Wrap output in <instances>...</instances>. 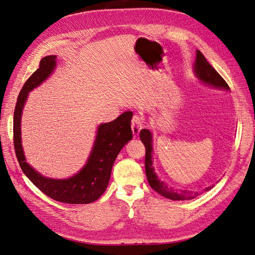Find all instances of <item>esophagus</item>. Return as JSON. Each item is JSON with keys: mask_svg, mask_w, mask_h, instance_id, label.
<instances>
[{"mask_svg": "<svg viewBox=\"0 0 255 255\" xmlns=\"http://www.w3.org/2000/svg\"><path fill=\"white\" fill-rule=\"evenodd\" d=\"M143 128V121L139 117V116H134L132 119V129H133V135L137 136L139 134L140 129Z\"/></svg>", "mask_w": 255, "mask_h": 255, "instance_id": "1", "label": "esophagus"}]
</instances>
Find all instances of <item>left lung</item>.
I'll return each mask as SVG.
<instances>
[{
    "label": "left lung",
    "mask_w": 255,
    "mask_h": 255,
    "mask_svg": "<svg viewBox=\"0 0 255 255\" xmlns=\"http://www.w3.org/2000/svg\"><path fill=\"white\" fill-rule=\"evenodd\" d=\"M195 72L197 74L198 78L201 80L203 83L211 85V86L217 87V88H222V89H230L229 85L227 82L221 78V75L215 70V69L210 65V63L205 59L203 56V54L197 51V58H196V63H195ZM140 139L142 143L144 144L145 148V158H144V167H145V174H146V179H148L149 185L151 186L152 189L155 190L157 194L160 196H163L167 199H171V200H190L194 199L198 196V194H192L190 191L184 190L182 192H177L174 191L172 188H168L166 186V184L163 181H159L157 179V176L154 172V168H153V161H152V135L150 133L149 129L142 128L139 133ZM214 187V185L212 186L205 188V190H210Z\"/></svg>",
    "instance_id": "left-lung-1"
}]
</instances>
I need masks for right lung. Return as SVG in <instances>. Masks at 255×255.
I'll list each match as a JSON object with an SVG mask.
<instances>
[{
    "label": "right lung",
    "mask_w": 255,
    "mask_h": 255,
    "mask_svg": "<svg viewBox=\"0 0 255 255\" xmlns=\"http://www.w3.org/2000/svg\"><path fill=\"white\" fill-rule=\"evenodd\" d=\"M56 56L43 57L39 68L29 76L18 96L13 113V146L22 171L43 194L58 202L68 204H88L103 195L111 179L114 161L125 144L132 139L130 128L132 112H126L117 119L99 127L96 141L87 164L82 170L66 180H53L35 171L26 161L21 144L22 110L32 91L48 78L56 66Z\"/></svg>",
    "instance_id": "right-lung-1"
}]
</instances>
